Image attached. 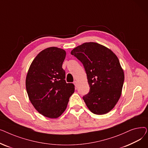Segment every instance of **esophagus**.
<instances>
[{
	"instance_id": "esophagus-1",
	"label": "esophagus",
	"mask_w": 148,
	"mask_h": 148,
	"mask_svg": "<svg viewBox=\"0 0 148 148\" xmlns=\"http://www.w3.org/2000/svg\"><path fill=\"white\" fill-rule=\"evenodd\" d=\"M74 84L75 87L77 86V81H74Z\"/></svg>"
}]
</instances>
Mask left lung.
Segmentation results:
<instances>
[{"instance_id": "1", "label": "left lung", "mask_w": 148, "mask_h": 148, "mask_svg": "<svg viewBox=\"0 0 148 148\" xmlns=\"http://www.w3.org/2000/svg\"><path fill=\"white\" fill-rule=\"evenodd\" d=\"M71 54L79 59L87 75L89 92L83 99L94 114H104L115 106L121 95L124 73L116 54L96 42H86Z\"/></svg>"}]
</instances>
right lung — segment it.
<instances>
[{
  "label": "right lung",
  "instance_id": "1",
  "mask_svg": "<svg viewBox=\"0 0 148 148\" xmlns=\"http://www.w3.org/2000/svg\"><path fill=\"white\" fill-rule=\"evenodd\" d=\"M64 50L49 47L39 53L31 64L26 79L29 99L35 109L49 118H57L64 113L74 85L66 83L62 64Z\"/></svg>",
  "mask_w": 148,
  "mask_h": 148
}]
</instances>
